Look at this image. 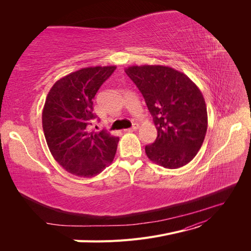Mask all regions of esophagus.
Wrapping results in <instances>:
<instances>
[{"instance_id": "1", "label": "esophagus", "mask_w": 251, "mask_h": 251, "mask_svg": "<svg viewBox=\"0 0 251 251\" xmlns=\"http://www.w3.org/2000/svg\"><path fill=\"white\" fill-rule=\"evenodd\" d=\"M138 127H139V126L137 125V124H134L133 125V126L131 127V128H126V130H125L126 132H133V131H137L138 130Z\"/></svg>"}]
</instances>
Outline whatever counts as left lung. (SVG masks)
Listing matches in <instances>:
<instances>
[{
    "label": "left lung",
    "instance_id": "left-lung-1",
    "mask_svg": "<svg viewBox=\"0 0 251 251\" xmlns=\"http://www.w3.org/2000/svg\"><path fill=\"white\" fill-rule=\"evenodd\" d=\"M125 71L141 92L157 130L156 140L146 146L150 160L170 170L191 162L207 131L206 104L199 88L168 66H131Z\"/></svg>",
    "mask_w": 251,
    "mask_h": 251
}]
</instances>
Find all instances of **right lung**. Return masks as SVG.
I'll return each instance as SVG.
<instances>
[{
    "mask_svg": "<svg viewBox=\"0 0 251 251\" xmlns=\"http://www.w3.org/2000/svg\"><path fill=\"white\" fill-rule=\"evenodd\" d=\"M116 66L89 67L58 79L43 109V130L48 148L59 165L77 177L91 178L112 163L118 137L89 126L96 118L93 100Z\"/></svg>",
    "mask_w": 251,
    "mask_h": 251,
    "instance_id": "add662e5",
    "label": "right lung"
}]
</instances>
